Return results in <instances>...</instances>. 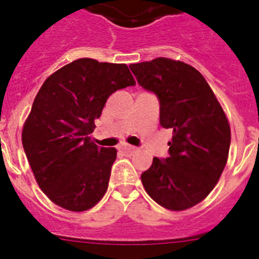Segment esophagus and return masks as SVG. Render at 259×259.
<instances>
[{
  "label": "esophagus",
  "instance_id": "1",
  "mask_svg": "<svg viewBox=\"0 0 259 259\" xmlns=\"http://www.w3.org/2000/svg\"><path fill=\"white\" fill-rule=\"evenodd\" d=\"M120 149H122V152L124 153V154H132V153L136 152V148L132 145H127V144H124V145L120 146Z\"/></svg>",
  "mask_w": 259,
  "mask_h": 259
}]
</instances>
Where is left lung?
I'll use <instances>...</instances> for the list:
<instances>
[{
  "instance_id": "8db88e82",
  "label": "left lung",
  "mask_w": 259,
  "mask_h": 259,
  "mask_svg": "<svg viewBox=\"0 0 259 259\" xmlns=\"http://www.w3.org/2000/svg\"><path fill=\"white\" fill-rule=\"evenodd\" d=\"M137 83L159 100V123L172 130L170 155L153 158L141 174L146 193L161 206L182 211L214 189L228 159V119L205 77L170 58L130 65Z\"/></svg>"
}]
</instances>
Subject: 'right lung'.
<instances>
[{
  "mask_svg": "<svg viewBox=\"0 0 259 259\" xmlns=\"http://www.w3.org/2000/svg\"><path fill=\"white\" fill-rule=\"evenodd\" d=\"M135 84L124 63L80 58L41 85L22 143L36 182L52 202L85 211L104 197L116 149L98 148L89 135L109 96Z\"/></svg>",
  "mask_w": 259,
  "mask_h": 259,
  "instance_id": "1",
  "label": "right lung"
}]
</instances>
